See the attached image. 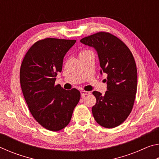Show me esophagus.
Masks as SVG:
<instances>
[{
    "instance_id": "esophagus-1",
    "label": "esophagus",
    "mask_w": 159,
    "mask_h": 159,
    "mask_svg": "<svg viewBox=\"0 0 159 159\" xmlns=\"http://www.w3.org/2000/svg\"><path fill=\"white\" fill-rule=\"evenodd\" d=\"M90 94V92H88V91H84V90H81L80 91V95H81L82 98H84L86 95H88Z\"/></svg>"
}]
</instances>
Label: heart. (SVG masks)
<instances>
[{
    "instance_id": "b5f03b06",
    "label": "heart",
    "mask_w": 159,
    "mask_h": 159,
    "mask_svg": "<svg viewBox=\"0 0 159 159\" xmlns=\"http://www.w3.org/2000/svg\"><path fill=\"white\" fill-rule=\"evenodd\" d=\"M90 54H93V52L91 50H88V49H81L79 51V58L84 57V56H86L88 55H90Z\"/></svg>"
}]
</instances>
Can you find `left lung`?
<instances>
[{"mask_svg":"<svg viewBox=\"0 0 159 159\" xmlns=\"http://www.w3.org/2000/svg\"><path fill=\"white\" fill-rule=\"evenodd\" d=\"M80 42L95 48L100 73L107 74L105 94L93 92L96 98L92 107L93 116L102 127H117L130 115L135 99L138 74L133 54L121 40L109 32H98Z\"/></svg>","mask_w":159,"mask_h":159,"instance_id":"1","label":"left lung"}]
</instances>
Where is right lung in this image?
<instances>
[{"mask_svg": "<svg viewBox=\"0 0 159 159\" xmlns=\"http://www.w3.org/2000/svg\"><path fill=\"white\" fill-rule=\"evenodd\" d=\"M76 40L46 38L32 45L20 67V84L29 111L35 120L50 131L69 124L80 93L76 88L66 90L55 85L62 69L66 53Z\"/></svg>", "mask_w": 159, "mask_h": 159, "instance_id": "obj_1", "label": "right lung"}]
</instances>
